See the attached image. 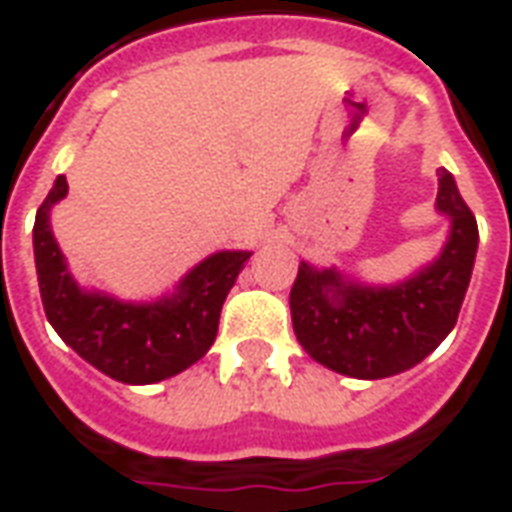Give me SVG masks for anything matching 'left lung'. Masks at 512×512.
<instances>
[{
	"label": "left lung",
	"mask_w": 512,
	"mask_h": 512,
	"mask_svg": "<svg viewBox=\"0 0 512 512\" xmlns=\"http://www.w3.org/2000/svg\"><path fill=\"white\" fill-rule=\"evenodd\" d=\"M444 248L397 284H364L336 267L300 262L289 295L292 325L317 364L358 380L400 375L444 342L458 322L477 256V220L449 170H438Z\"/></svg>",
	"instance_id": "8db88e82"
}]
</instances>
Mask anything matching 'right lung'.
I'll use <instances>...</instances> for the list:
<instances>
[{
  "label": "right lung",
  "instance_id": "right-lung-1",
  "mask_svg": "<svg viewBox=\"0 0 512 512\" xmlns=\"http://www.w3.org/2000/svg\"><path fill=\"white\" fill-rule=\"evenodd\" d=\"M68 195L57 176L35 215L32 250L46 320L71 350L99 372L129 386L173 378L215 344L220 308L248 262L250 250H217L157 300H118L74 281L52 234V206Z\"/></svg>",
  "mask_w": 512,
  "mask_h": 512
}]
</instances>
